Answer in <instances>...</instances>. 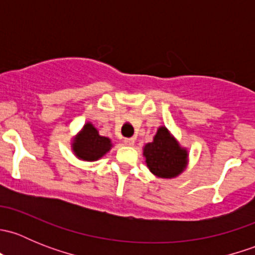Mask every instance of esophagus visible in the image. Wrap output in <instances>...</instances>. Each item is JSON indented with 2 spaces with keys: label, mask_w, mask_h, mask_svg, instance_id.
Instances as JSON below:
<instances>
[{
  "label": "esophagus",
  "mask_w": 255,
  "mask_h": 255,
  "mask_svg": "<svg viewBox=\"0 0 255 255\" xmlns=\"http://www.w3.org/2000/svg\"><path fill=\"white\" fill-rule=\"evenodd\" d=\"M123 142H125L126 145H133L135 140H134V138H125V139H123Z\"/></svg>",
  "instance_id": "esophagus-1"
}]
</instances>
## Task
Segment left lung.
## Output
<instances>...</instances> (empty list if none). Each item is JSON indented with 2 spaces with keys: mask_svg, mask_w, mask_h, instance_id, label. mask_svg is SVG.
Listing matches in <instances>:
<instances>
[{
  "mask_svg": "<svg viewBox=\"0 0 255 255\" xmlns=\"http://www.w3.org/2000/svg\"><path fill=\"white\" fill-rule=\"evenodd\" d=\"M144 156L149 170L159 177H175L184 170L186 150L181 149L168 129L160 127L154 140L144 146Z\"/></svg>",
  "mask_w": 255,
  "mask_h": 255,
  "instance_id": "obj_1",
  "label": "left lung"
}]
</instances>
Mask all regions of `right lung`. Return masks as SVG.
<instances>
[{"label":"right lung","instance_id":"obj_1","mask_svg":"<svg viewBox=\"0 0 255 255\" xmlns=\"http://www.w3.org/2000/svg\"><path fill=\"white\" fill-rule=\"evenodd\" d=\"M111 148V140L101 137L96 128L87 123L74 142V151L82 160H97Z\"/></svg>","mask_w":255,"mask_h":255}]
</instances>
